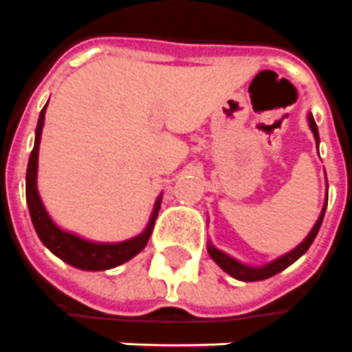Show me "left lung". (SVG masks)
Returning <instances> with one entry per match:
<instances>
[{"instance_id":"1","label":"left lung","mask_w":352,"mask_h":352,"mask_svg":"<svg viewBox=\"0 0 352 352\" xmlns=\"http://www.w3.org/2000/svg\"><path fill=\"white\" fill-rule=\"evenodd\" d=\"M307 119H309V126H311V131H313V134H315L316 146H318L320 138H318V129H316L315 119H313V116H311V113H309ZM326 204H328V199H326V203H324V206H322V212H320L318 220H316V223L313 226V229H311V233L305 236V241H303L300 246H296L294 250L288 252V254H284V256H280V258L269 261L267 265H261V267H250V265H244V263H241V261L235 260V258L228 256L226 252H221V250H218L216 246H212L210 243H208V254H210L212 260L216 261V263H218V265H220V267L223 269L228 275H231L233 278H236V280H244V283H256V280L269 278V276H273V275H276V273L284 271V269L288 267V265H292V263H294L296 260H300L301 256H303V254L309 250V246L313 244L316 233H318V229H320V226H322L324 212H326Z\"/></svg>"}]
</instances>
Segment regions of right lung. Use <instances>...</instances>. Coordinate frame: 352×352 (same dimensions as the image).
Listing matches in <instances>:
<instances>
[{
	"label": "right lung",
	"mask_w": 352,
	"mask_h": 352,
	"mask_svg": "<svg viewBox=\"0 0 352 352\" xmlns=\"http://www.w3.org/2000/svg\"><path fill=\"white\" fill-rule=\"evenodd\" d=\"M45 109L47 106L41 109L39 119H37L36 142H34V149L30 153L28 170H26V201H28L30 218L36 228L37 236L54 256H58L62 261H66L77 269H83V271H104V269L117 267L124 261L132 260L148 244L153 226H155L157 214L161 208V197L155 201L148 228L144 229L140 235L132 236L123 243H92V241H85L81 236L58 228L51 220L49 212L45 210L39 191H37V155H39V142H41V132H43Z\"/></svg>",
	"instance_id": "right-lung-1"
}]
</instances>
